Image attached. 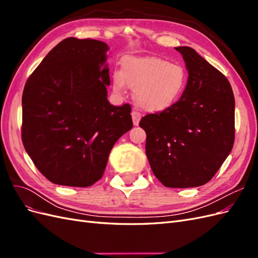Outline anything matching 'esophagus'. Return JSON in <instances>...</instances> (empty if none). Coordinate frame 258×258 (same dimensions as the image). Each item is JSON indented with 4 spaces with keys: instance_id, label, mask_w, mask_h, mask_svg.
<instances>
[{
    "instance_id": "34e87169",
    "label": "esophagus",
    "mask_w": 258,
    "mask_h": 258,
    "mask_svg": "<svg viewBox=\"0 0 258 258\" xmlns=\"http://www.w3.org/2000/svg\"><path fill=\"white\" fill-rule=\"evenodd\" d=\"M131 116H132V121H134V124L135 126H138L140 122V119H141V115H140L139 112L134 111L131 113Z\"/></svg>"
}]
</instances>
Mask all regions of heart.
<instances>
[{
    "label": "heart",
    "instance_id": "1",
    "mask_svg": "<svg viewBox=\"0 0 258 258\" xmlns=\"http://www.w3.org/2000/svg\"><path fill=\"white\" fill-rule=\"evenodd\" d=\"M187 84L185 69L159 57H127L121 71L113 74V89L122 93L126 85L135 89L139 107L151 113L167 111L181 99Z\"/></svg>",
    "mask_w": 258,
    "mask_h": 258
}]
</instances>
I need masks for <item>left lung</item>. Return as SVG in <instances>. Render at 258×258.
I'll use <instances>...</instances> for the list:
<instances>
[{
  "label": "left lung",
  "instance_id": "left-lung-1",
  "mask_svg": "<svg viewBox=\"0 0 258 258\" xmlns=\"http://www.w3.org/2000/svg\"><path fill=\"white\" fill-rule=\"evenodd\" d=\"M188 71L181 99L167 111L147 114L146 156L166 187L205 185L221 168L235 141V97L228 80L207 60L183 46L175 47Z\"/></svg>",
  "mask_w": 258,
  "mask_h": 258
}]
</instances>
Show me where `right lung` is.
Listing matches in <instances>:
<instances>
[{
	"label": "right lung",
	"instance_id": "1",
	"mask_svg": "<svg viewBox=\"0 0 258 258\" xmlns=\"http://www.w3.org/2000/svg\"><path fill=\"white\" fill-rule=\"evenodd\" d=\"M107 50L104 42L68 37L26 83L22 143L53 184H95L117 140L134 126L129 104L114 106L107 101Z\"/></svg>",
	"mask_w": 258,
	"mask_h": 258
}]
</instances>
